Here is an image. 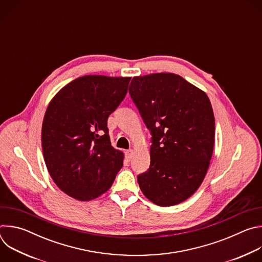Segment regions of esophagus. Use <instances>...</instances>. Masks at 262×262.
Masks as SVG:
<instances>
[{
  "label": "esophagus",
  "mask_w": 262,
  "mask_h": 262,
  "mask_svg": "<svg viewBox=\"0 0 262 262\" xmlns=\"http://www.w3.org/2000/svg\"><path fill=\"white\" fill-rule=\"evenodd\" d=\"M133 156H134L133 149H128V150L125 152V159H126V161H127V162H130Z\"/></svg>",
  "instance_id": "34e87169"
}]
</instances>
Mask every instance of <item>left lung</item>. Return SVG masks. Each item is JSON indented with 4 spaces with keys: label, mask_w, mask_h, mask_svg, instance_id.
I'll return each instance as SVG.
<instances>
[{
    "label": "left lung",
    "mask_w": 262,
    "mask_h": 262,
    "mask_svg": "<svg viewBox=\"0 0 262 262\" xmlns=\"http://www.w3.org/2000/svg\"><path fill=\"white\" fill-rule=\"evenodd\" d=\"M150 132V166L138 175L142 193L160 206L176 205L202 183L214 143L207 95L174 73L135 77L128 89Z\"/></svg>",
    "instance_id": "left-lung-1"
}]
</instances>
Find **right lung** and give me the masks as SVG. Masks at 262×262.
I'll list each match as a JSON object with an SVG mask.
<instances>
[{"label": "right lung", "mask_w": 262, "mask_h": 262, "mask_svg": "<svg viewBox=\"0 0 262 262\" xmlns=\"http://www.w3.org/2000/svg\"><path fill=\"white\" fill-rule=\"evenodd\" d=\"M130 78L85 76L49 104L41 130L47 168L68 196L89 201L105 193L123 165L111 145L107 118L124 99Z\"/></svg>", "instance_id": "1"}]
</instances>
